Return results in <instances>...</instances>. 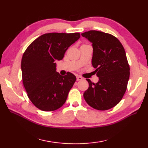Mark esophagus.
Returning <instances> with one entry per match:
<instances>
[{
  "label": "esophagus",
  "mask_w": 148,
  "mask_h": 148,
  "mask_svg": "<svg viewBox=\"0 0 148 148\" xmlns=\"http://www.w3.org/2000/svg\"><path fill=\"white\" fill-rule=\"evenodd\" d=\"M83 80V78L81 76H77V81H81Z\"/></svg>",
  "instance_id": "obj_1"
}]
</instances>
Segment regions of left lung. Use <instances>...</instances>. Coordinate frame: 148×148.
I'll return each instance as SVG.
<instances>
[{
    "label": "left lung",
    "instance_id": "obj_1",
    "mask_svg": "<svg viewBox=\"0 0 148 148\" xmlns=\"http://www.w3.org/2000/svg\"><path fill=\"white\" fill-rule=\"evenodd\" d=\"M92 43V63L99 77L97 83L86 79L89 87L83 97L92 108L106 111L116 106L126 92L130 77L125 49L114 36L97 30L81 34Z\"/></svg>",
    "mask_w": 148,
    "mask_h": 148
}]
</instances>
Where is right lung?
I'll return each instance as SVG.
<instances>
[{
    "mask_svg": "<svg viewBox=\"0 0 148 148\" xmlns=\"http://www.w3.org/2000/svg\"><path fill=\"white\" fill-rule=\"evenodd\" d=\"M79 33H48L28 46L21 59L22 81L30 101L44 111H53L64 104L76 80L73 74L61 76L56 60H61Z\"/></svg>",
    "mask_w": 148,
    "mask_h": 148,
    "instance_id": "obj_1",
    "label": "right lung"
}]
</instances>
